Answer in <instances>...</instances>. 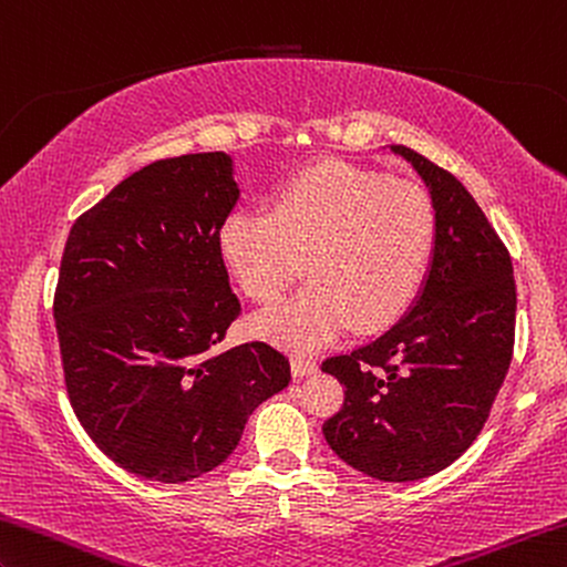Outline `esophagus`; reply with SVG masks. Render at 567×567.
I'll use <instances>...</instances> for the list:
<instances>
[{
    "label": "esophagus",
    "mask_w": 567,
    "mask_h": 567,
    "mask_svg": "<svg viewBox=\"0 0 567 567\" xmlns=\"http://www.w3.org/2000/svg\"><path fill=\"white\" fill-rule=\"evenodd\" d=\"M291 370L296 378H309V374H313L319 370V362L313 360V357H293L291 360Z\"/></svg>",
    "instance_id": "obj_1"
}]
</instances>
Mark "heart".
<instances>
[{
  "label": "heart",
  "instance_id": "1",
  "mask_svg": "<svg viewBox=\"0 0 567 567\" xmlns=\"http://www.w3.org/2000/svg\"><path fill=\"white\" fill-rule=\"evenodd\" d=\"M435 243L431 197L382 172L347 162L303 169L274 210L225 217L220 254L256 301H276L301 274L309 286L258 311L250 329L289 350H319L350 329H378L415 299Z\"/></svg>",
  "mask_w": 567,
  "mask_h": 567
}]
</instances>
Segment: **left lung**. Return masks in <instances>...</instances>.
I'll list each match as a JSON object with an SVG mask.
<instances>
[{
	"mask_svg": "<svg viewBox=\"0 0 567 567\" xmlns=\"http://www.w3.org/2000/svg\"><path fill=\"white\" fill-rule=\"evenodd\" d=\"M421 174L435 210L429 276L385 334L321 370L344 385L324 423L334 454L380 482L439 474L482 433L515 350L512 258L454 174L393 144Z\"/></svg>",
	"mask_w": 567,
	"mask_h": 567,
	"instance_id": "1",
	"label": "left lung"
}]
</instances>
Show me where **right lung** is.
<instances>
[{
	"instance_id": "1",
	"label": "right lung",
	"mask_w": 567,
	"mask_h": 567,
	"mask_svg": "<svg viewBox=\"0 0 567 567\" xmlns=\"http://www.w3.org/2000/svg\"><path fill=\"white\" fill-rule=\"evenodd\" d=\"M238 197L225 152L159 159L78 217L60 260L68 398L95 446L152 482L220 466L291 380L289 357L266 342L210 354L240 313L220 254Z\"/></svg>"
}]
</instances>
